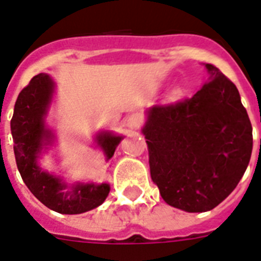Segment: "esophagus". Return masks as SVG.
<instances>
[{
  "label": "esophagus",
  "mask_w": 261,
  "mask_h": 261,
  "mask_svg": "<svg viewBox=\"0 0 261 261\" xmlns=\"http://www.w3.org/2000/svg\"><path fill=\"white\" fill-rule=\"evenodd\" d=\"M142 123H143V120H142V117L139 114H133L127 118V126L130 128H139Z\"/></svg>",
  "instance_id": "34e87169"
}]
</instances>
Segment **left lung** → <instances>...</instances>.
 Here are the masks:
<instances>
[{
	"instance_id": "left-lung-1",
	"label": "left lung",
	"mask_w": 261,
	"mask_h": 261,
	"mask_svg": "<svg viewBox=\"0 0 261 261\" xmlns=\"http://www.w3.org/2000/svg\"><path fill=\"white\" fill-rule=\"evenodd\" d=\"M192 98L147 111L151 179L163 200L187 212L215 208L231 194L252 154V126L236 86L207 63Z\"/></svg>"
}]
</instances>
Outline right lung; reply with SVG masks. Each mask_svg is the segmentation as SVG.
<instances>
[{
    "mask_svg": "<svg viewBox=\"0 0 261 261\" xmlns=\"http://www.w3.org/2000/svg\"><path fill=\"white\" fill-rule=\"evenodd\" d=\"M53 93L54 82L43 73L33 76L29 85L19 93L10 120L15 162L25 185L42 204L60 214L75 215L102 204L110 192V186L107 183H76L69 188V191H63L67 188L66 183L58 176L42 171L38 166L37 158L54 138L51 130L45 126V117L51 103ZM122 137L107 131L97 135V143L105 151L107 161L111 159Z\"/></svg>",
    "mask_w": 261,
    "mask_h": 261,
    "instance_id": "obj_1",
    "label": "right lung"
}]
</instances>
